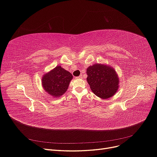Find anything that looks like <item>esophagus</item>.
<instances>
[{
	"label": "esophagus",
	"instance_id": "esophagus-1",
	"mask_svg": "<svg viewBox=\"0 0 157 157\" xmlns=\"http://www.w3.org/2000/svg\"><path fill=\"white\" fill-rule=\"evenodd\" d=\"M77 78H82V75H80L79 76V77H78Z\"/></svg>",
	"mask_w": 157,
	"mask_h": 157
}]
</instances>
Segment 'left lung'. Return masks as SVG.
<instances>
[{"mask_svg":"<svg viewBox=\"0 0 157 157\" xmlns=\"http://www.w3.org/2000/svg\"><path fill=\"white\" fill-rule=\"evenodd\" d=\"M86 74L90 89L99 98H111L119 88V78L110 65L95 63L86 69Z\"/></svg>","mask_w":157,"mask_h":157,"instance_id":"obj_1","label":"left lung"}]
</instances>
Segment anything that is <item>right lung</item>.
<instances>
[{"label":"right lung","mask_w":157,"mask_h":157,"mask_svg":"<svg viewBox=\"0 0 157 157\" xmlns=\"http://www.w3.org/2000/svg\"><path fill=\"white\" fill-rule=\"evenodd\" d=\"M73 77L70 72L58 65L42 76V88L50 96L56 98L61 97L67 92Z\"/></svg>","instance_id":"1"}]
</instances>
